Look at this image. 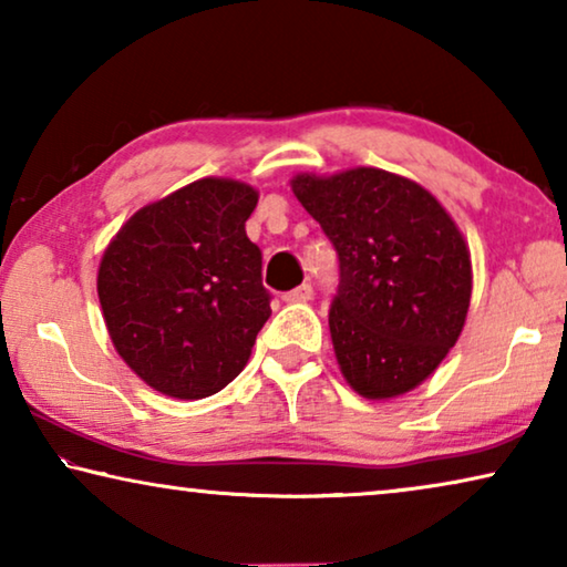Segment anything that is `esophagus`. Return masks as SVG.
Segmentation results:
<instances>
[{"label":"esophagus","mask_w":567,"mask_h":567,"mask_svg":"<svg viewBox=\"0 0 567 567\" xmlns=\"http://www.w3.org/2000/svg\"><path fill=\"white\" fill-rule=\"evenodd\" d=\"M312 298V287L310 285H300L295 290L285 292V302H308Z\"/></svg>","instance_id":"1"}]
</instances>
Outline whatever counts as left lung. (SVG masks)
I'll return each instance as SVG.
<instances>
[{
    "instance_id": "1",
    "label": "left lung",
    "mask_w": 567,
    "mask_h": 567,
    "mask_svg": "<svg viewBox=\"0 0 567 567\" xmlns=\"http://www.w3.org/2000/svg\"><path fill=\"white\" fill-rule=\"evenodd\" d=\"M290 185L341 261L328 326L343 379L367 400L412 392L466 326L473 272L461 229L433 193L379 167L300 173Z\"/></svg>"
}]
</instances>
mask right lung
<instances>
[{
	"mask_svg": "<svg viewBox=\"0 0 567 567\" xmlns=\"http://www.w3.org/2000/svg\"><path fill=\"white\" fill-rule=\"evenodd\" d=\"M259 190L200 177L142 206L99 265L96 290L114 349L175 400L221 392L247 367L267 318L261 251L247 218Z\"/></svg>",
	"mask_w": 567,
	"mask_h": 567,
	"instance_id": "1",
	"label": "right lung"
}]
</instances>
